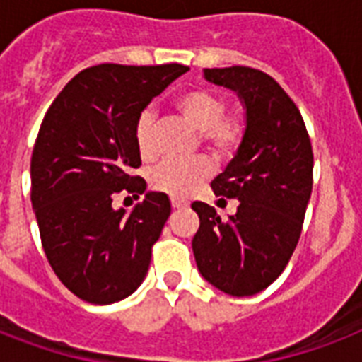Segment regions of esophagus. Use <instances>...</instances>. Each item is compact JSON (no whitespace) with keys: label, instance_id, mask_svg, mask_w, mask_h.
<instances>
[{"label":"esophagus","instance_id":"obj_1","mask_svg":"<svg viewBox=\"0 0 362 362\" xmlns=\"http://www.w3.org/2000/svg\"><path fill=\"white\" fill-rule=\"evenodd\" d=\"M170 204H173V209H186L187 201H184V199H178V197H173L170 199Z\"/></svg>","mask_w":362,"mask_h":362}]
</instances>
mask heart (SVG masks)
<instances>
[{
    "instance_id": "b5f03b06",
    "label": "heart",
    "mask_w": 362,
    "mask_h": 362,
    "mask_svg": "<svg viewBox=\"0 0 362 362\" xmlns=\"http://www.w3.org/2000/svg\"><path fill=\"white\" fill-rule=\"evenodd\" d=\"M178 115L199 131L201 142L216 156H229L240 146L244 139V120L240 116L226 115V99L206 88H192L175 99ZM153 115L150 110L141 112L135 124V144L142 159H152L156 146L152 139ZM210 173L206 159H186V161H161L150 176L158 192L173 197H186L204 180Z\"/></svg>"
}]
</instances>
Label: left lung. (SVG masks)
<instances>
[{"label":"left lung","mask_w":362,"mask_h":362,"mask_svg":"<svg viewBox=\"0 0 362 362\" xmlns=\"http://www.w3.org/2000/svg\"><path fill=\"white\" fill-rule=\"evenodd\" d=\"M204 78L238 93L246 129L237 156L212 180L218 197L237 199V214L223 220L214 206L195 201L201 226L193 255L209 284L250 297L284 272L297 247L312 195L314 152L297 105L272 76L233 65L204 69Z\"/></svg>","instance_id":"obj_1"}]
</instances>
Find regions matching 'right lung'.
<instances>
[{
  "label": "right lung",
  "instance_id": "add662e5",
  "mask_svg": "<svg viewBox=\"0 0 362 362\" xmlns=\"http://www.w3.org/2000/svg\"><path fill=\"white\" fill-rule=\"evenodd\" d=\"M189 67L101 64L81 71L54 99L31 153V206L59 281L92 304H112L141 286L170 214L148 192L129 214L112 199L146 192L135 144L141 112Z\"/></svg>",
  "mask_w": 362,
  "mask_h": 362
}]
</instances>
